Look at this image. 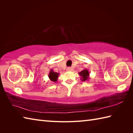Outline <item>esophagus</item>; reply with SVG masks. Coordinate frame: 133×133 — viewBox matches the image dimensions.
Here are the masks:
<instances>
[{
	"mask_svg": "<svg viewBox=\"0 0 133 133\" xmlns=\"http://www.w3.org/2000/svg\"><path fill=\"white\" fill-rule=\"evenodd\" d=\"M72 67H68V68L67 69V71H72Z\"/></svg>",
	"mask_w": 133,
	"mask_h": 133,
	"instance_id": "1",
	"label": "esophagus"
}]
</instances>
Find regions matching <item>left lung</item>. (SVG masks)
<instances>
[{
	"label": "left lung",
	"mask_w": 133,
	"mask_h": 133,
	"mask_svg": "<svg viewBox=\"0 0 133 133\" xmlns=\"http://www.w3.org/2000/svg\"><path fill=\"white\" fill-rule=\"evenodd\" d=\"M80 76L82 77V81H85L89 79V72L87 70H82L81 72H79Z\"/></svg>",
	"instance_id": "1"
}]
</instances>
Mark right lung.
I'll return each instance as SVG.
<instances>
[{"mask_svg": "<svg viewBox=\"0 0 133 133\" xmlns=\"http://www.w3.org/2000/svg\"><path fill=\"white\" fill-rule=\"evenodd\" d=\"M58 75H59L58 73L54 72L52 70H51L50 71V73H49V77L50 79V80L51 81L56 82V81H57V79L58 78Z\"/></svg>", "mask_w": 133, "mask_h": 133, "instance_id": "add662e5", "label": "right lung"}]
</instances>
